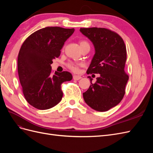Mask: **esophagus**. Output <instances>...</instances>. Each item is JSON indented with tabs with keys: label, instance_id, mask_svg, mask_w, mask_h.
<instances>
[{
	"label": "esophagus",
	"instance_id": "34e87169",
	"mask_svg": "<svg viewBox=\"0 0 153 153\" xmlns=\"http://www.w3.org/2000/svg\"><path fill=\"white\" fill-rule=\"evenodd\" d=\"M73 80H79L80 79H81L82 77L80 76H78V75H73Z\"/></svg>",
	"mask_w": 153,
	"mask_h": 153
}]
</instances>
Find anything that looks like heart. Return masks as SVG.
I'll return each instance as SVG.
<instances>
[{
  "label": "heart",
  "instance_id": "obj_1",
  "mask_svg": "<svg viewBox=\"0 0 153 153\" xmlns=\"http://www.w3.org/2000/svg\"><path fill=\"white\" fill-rule=\"evenodd\" d=\"M84 44H88L87 42H86L85 41H82L80 42V45L82 46ZM80 65V64H76L74 62H69L68 64V66L69 68H70L71 70L74 71H77L78 69V66Z\"/></svg>",
  "mask_w": 153,
  "mask_h": 153
}]
</instances>
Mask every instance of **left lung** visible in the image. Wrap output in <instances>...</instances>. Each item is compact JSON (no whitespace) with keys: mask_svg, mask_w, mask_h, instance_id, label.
<instances>
[{"mask_svg":"<svg viewBox=\"0 0 153 153\" xmlns=\"http://www.w3.org/2000/svg\"><path fill=\"white\" fill-rule=\"evenodd\" d=\"M80 32L89 39L95 53L87 73L100 76L83 93L84 100L91 108L105 112L117 105L125 94L128 75L124 71L126 48L121 37L105 28H80Z\"/></svg>","mask_w":153,"mask_h":153,"instance_id":"obj_1","label":"left lung"}]
</instances>
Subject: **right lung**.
<instances>
[{"instance_id": "add662e5", "label": "right lung", "mask_w": 153, "mask_h": 153, "mask_svg": "<svg viewBox=\"0 0 153 153\" xmlns=\"http://www.w3.org/2000/svg\"><path fill=\"white\" fill-rule=\"evenodd\" d=\"M74 29L48 27L30 35L18 57V73L23 93L30 105L39 110L53 107L61 101L62 82L72 80L68 71L52 74L53 59L59 57Z\"/></svg>"}]
</instances>
